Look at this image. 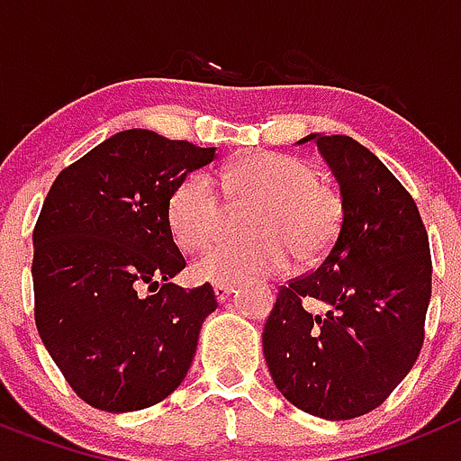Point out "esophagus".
Returning a JSON list of instances; mask_svg holds the SVG:
<instances>
[{
  "label": "esophagus",
  "instance_id": "34e87169",
  "mask_svg": "<svg viewBox=\"0 0 461 461\" xmlns=\"http://www.w3.org/2000/svg\"><path fill=\"white\" fill-rule=\"evenodd\" d=\"M231 292H234V285H213V294L220 303L225 302V299H230Z\"/></svg>",
  "mask_w": 461,
  "mask_h": 461
}]
</instances>
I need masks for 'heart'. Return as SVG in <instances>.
Returning <instances> with one entry per match:
<instances>
[{"label":"heart","instance_id":"b5f03b06","mask_svg":"<svg viewBox=\"0 0 461 461\" xmlns=\"http://www.w3.org/2000/svg\"><path fill=\"white\" fill-rule=\"evenodd\" d=\"M222 187L236 206H258L246 222L255 241H222L206 248L190 267L199 283L234 285L259 276H278L297 262L327 253L341 222V203L318 183L315 169L285 153H255L222 169ZM167 222L181 250L192 253L222 230L225 202L203 171L185 176L167 203Z\"/></svg>","mask_w":461,"mask_h":461}]
</instances>
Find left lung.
Listing matches in <instances>:
<instances>
[{
	"instance_id": "obj_1",
	"label": "left lung",
	"mask_w": 461,
	"mask_h": 461,
	"mask_svg": "<svg viewBox=\"0 0 461 461\" xmlns=\"http://www.w3.org/2000/svg\"><path fill=\"white\" fill-rule=\"evenodd\" d=\"M341 192V225L313 274L283 285L262 331L280 394L303 413H369L413 369L431 299L429 239L413 197L350 136L308 134ZM311 305L306 309L303 303Z\"/></svg>"
}]
</instances>
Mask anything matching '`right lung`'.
I'll return each mask as SVG.
<instances>
[{"mask_svg": "<svg viewBox=\"0 0 461 461\" xmlns=\"http://www.w3.org/2000/svg\"><path fill=\"white\" fill-rule=\"evenodd\" d=\"M215 148L125 130L55 178L34 241V320L71 390L106 413L162 402L187 375L213 287L183 290L167 203ZM146 285L151 294L138 290Z\"/></svg>", "mask_w": 461, "mask_h": 461, "instance_id": "add662e5", "label": "right lung"}]
</instances>
